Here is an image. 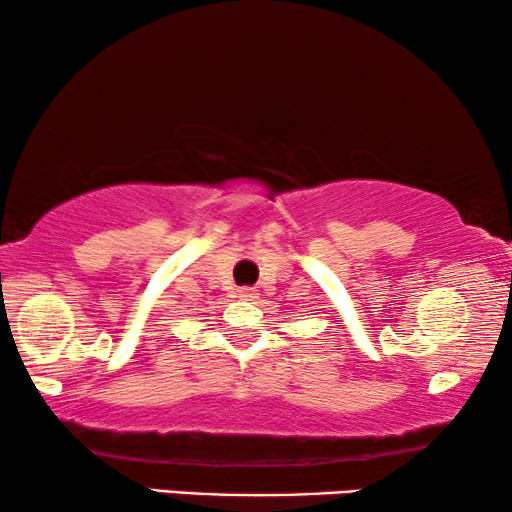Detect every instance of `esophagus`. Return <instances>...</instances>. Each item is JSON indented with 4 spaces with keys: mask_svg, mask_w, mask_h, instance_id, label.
<instances>
[{
    "mask_svg": "<svg viewBox=\"0 0 512 512\" xmlns=\"http://www.w3.org/2000/svg\"><path fill=\"white\" fill-rule=\"evenodd\" d=\"M256 296H258V293L254 289H240V291H237V298H242V300H254Z\"/></svg>",
    "mask_w": 512,
    "mask_h": 512,
    "instance_id": "esophagus-1",
    "label": "esophagus"
}]
</instances>
